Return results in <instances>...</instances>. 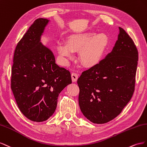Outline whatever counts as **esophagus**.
Returning a JSON list of instances; mask_svg holds the SVG:
<instances>
[{"mask_svg": "<svg viewBox=\"0 0 147 147\" xmlns=\"http://www.w3.org/2000/svg\"><path fill=\"white\" fill-rule=\"evenodd\" d=\"M78 78V74L76 73H73L71 74V79L73 82H76Z\"/></svg>", "mask_w": 147, "mask_h": 147, "instance_id": "1", "label": "esophagus"}]
</instances>
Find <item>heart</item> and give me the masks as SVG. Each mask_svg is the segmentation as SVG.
Returning a JSON list of instances; mask_svg holds the SVG:
<instances>
[{
    "label": "heart",
    "mask_w": 147,
    "mask_h": 147,
    "mask_svg": "<svg viewBox=\"0 0 147 147\" xmlns=\"http://www.w3.org/2000/svg\"><path fill=\"white\" fill-rule=\"evenodd\" d=\"M107 44L106 34L89 31L69 36L67 44H58V51L61 55L71 60L74 58V52L79 51L81 63L86 67H92L102 59Z\"/></svg>",
    "instance_id": "b5f03b06"
}]
</instances>
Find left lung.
<instances>
[{
    "label": "left lung",
    "instance_id": "8db88e82",
    "mask_svg": "<svg viewBox=\"0 0 147 147\" xmlns=\"http://www.w3.org/2000/svg\"><path fill=\"white\" fill-rule=\"evenodd\" d=\"M112 51L78 79L79 105L87 119L104 124L118 116L135 89L139 53L133 40L119 27Z\"/></svg>",
    "mask_w": 147,
    "mask_h": 147
}]
</instances>
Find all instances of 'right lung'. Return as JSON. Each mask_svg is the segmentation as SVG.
<instances>
[{
  "label": "right lung",
  "instance_id": "right-lung-1",
  "mask_svg": "<svg viewBox=\"0 0 147 147\" xmlns=\"http://www.w3.org/2000/svg\"><path fill=\"white\" fill-rule=\"evenodd\" d=\"M49 20H36L15 50L11 89L17 105L31 121L42 122L55 112L58 95L71 84V73L55 63L52 52L40 42Z\"/></svg>",
  "mask_w": 147,
  "mask_h": 147
}]
</instances>
